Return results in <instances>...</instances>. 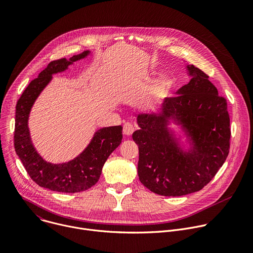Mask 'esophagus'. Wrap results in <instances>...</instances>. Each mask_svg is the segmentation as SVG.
<instances>
[{"instance_id": "34e87169", "label": "esophagus", "mask_w": 253, "mask_h": 253, "mask_svg": "<svg viewBox=\"0 0 253 253\" xmlns=\"http://www.w3.org/2000/svg\"><path fill=\"white\" fill-rule=\"evenodd\" d=\"M133 130H134V128H133V126H132L131 124H129V123L125 124V126H124V129H123V131H124V134H125V135H127V136L131 135V133L133 132Z\"/></svg>"}]
</instances>
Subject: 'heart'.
Segmentation results:
<instances>
[{
  "instance_id": "obj_1",
  "label": "heart",
  "mask_w": 253,
  "mask_h": 253,
  "mask_svg": "<svg viewBox=\"0 0 253 253\" xmlns=\"http://www.w3.org/2000/svg\"><path fill=\"white\" fill-rule=\"evenodd\" d=\"M166 86H167V80H166V79L161 80V82H160V84H159V87H160L161 89H164Z\"/></svg>"
}]
</instances>
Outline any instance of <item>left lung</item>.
Masks as SVG:
<instances>
[{
    "label": "left lung",
    "instance_id": "obj_1",
    "mask_svg": "<svg viewBox=\"0 0 253 253\" xmlns=\"http://www.w3.org/2000/svg\"><path fill=\"white\" fill-rule=\"evenodd\" d=\"M191 77L167 97L159 112L138 114L137 175L152 192L176 197L200 191L225 162L230 147V119L226 99L218 95L209 76L187 65ZM180 125L190 148L186 150L168 125Z\"/></svg>",
    "mask_w": 253,
    "mask_h": 253
}]
</instances>
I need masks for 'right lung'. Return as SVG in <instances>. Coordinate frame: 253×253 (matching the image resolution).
<instances>
[{"instance_id": "right-lung-1", "label": "right lung", "mask_w": 253, "mask_h": 253, "mask_svg": "<svg viewBox=\"0 0 253 253\" xmlns=\"http://www.w3.org/2000/svg\"><path fill=\"white\" fill-rule=\"evenodd\" d=\"M90 51H83L67 60L52 61L26 87L16 105L14 133L15 151L30 178L40 187L61 193H78L94 186L99 180L102 167L122 143L123 126L101 127L95 131L88 146L73 160L52 164L46 162L34 148L28 120L31 108L42 90L52 79V74L65 71L73 62L87 57Z\"/></svg>"}]
</instances>
